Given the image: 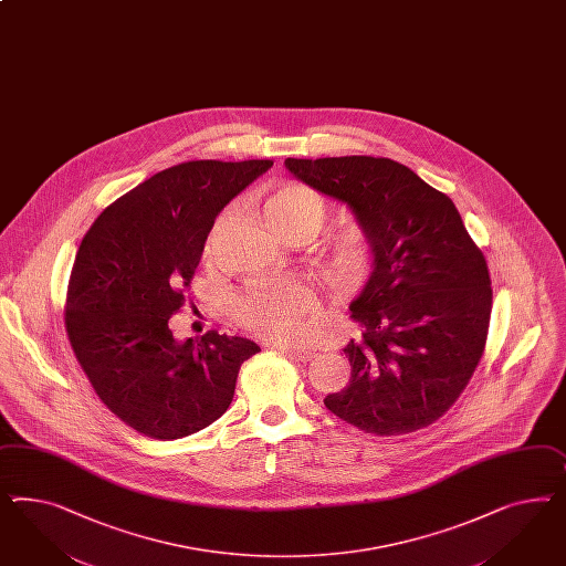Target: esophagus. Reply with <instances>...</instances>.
Returning <instances> with one entry per match:
<instances>
[{"label": "esophagus", "instance_id": "1", "mask_svg": "<svg viewBox=\"0 0 566 566\" xmlns=\"http://www.w3.org/2000/svg\"><path fill=\"white\" fill-rule=\"evenodd\" d=\"M276 352H279V354H283V356L291 357V359H295V361H310V359L314 357L312 352L295 349V347H283V345H279V347H276Z\"/></svg>", "mask_w": 566, "mask_h": 566}]
</instances>
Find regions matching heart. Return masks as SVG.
<instances>
[{
  "label": "heart",
  "instance_id": "heart-1",
  "mask_svg": "<svg viewBox=\"0 0 566 566\" xmlns=\"http://www.w3.org/2000/svg\"><path fill=\"white\" fill-rule=\"evenodd\" d=\"M262 214L266 226L285 242H307L323 229L328 209L318 192L304 184L290 181L276 186L264 196ZM219 223L210 231L207 252L212 248ZM318 256L324 275L335 287L356 290L370 273L374 259L370 231L361 223L339 226L326 233ZM318 312V293L307 281L297 276L248 287L229 302V316L248 333L283 345L304 343L310 337Z\"/></svg>",
  "mask_w": 566,
  "mask_h": 566
}]
</instances>
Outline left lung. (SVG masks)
Here are the masks:
<instances>
[{"label":"left lung","mask_w":566,"mask_h":566,"mask_svg":"<svg viewBox=\"0 0 566 566\" xmlns=\"http://www.w3.org/2000/svg\"><path fill=\"white\" fill-rule=\"evenodd\" d=\"M310 188L345 202L370 231L374 271L352 304L361 337L343 349L349 385L324 405L374 437L440 420L468 387L488 339L484 252L451 198L385 157L285 159Z\"/></svg>","instance_id":"left-lung-1"}]
</instances>
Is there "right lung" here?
<instances>
[{"label":"right lung","instance_id":"1","mask_svg":"<svg viewBox=\"0 0 566 566\" xmlns=\"http://www.w3.org/2000/svg\"><path fill=\"white\" fill-rule=\"evenodd\" d=\"M271 159L186 161L119 196L82 238L65 293V333L98 399L138 434L190 437L233 399L254 340L209 331L178 343L186 302L217 214Z\"/></svg>","mask_w":566,"mask_h":566}]
</instances>
